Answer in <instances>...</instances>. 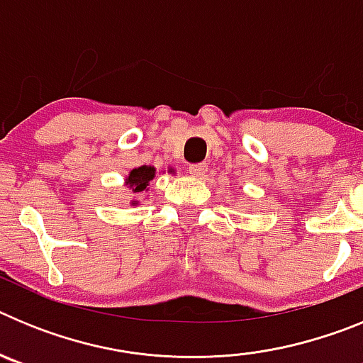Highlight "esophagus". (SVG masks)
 <instances>
[{
	"label": "esophagus",
	"mask_w": 363,
	"mask_h": 363,
	"mask_svg": "<svg viewBox=\"0 0 363 363\" xmlns=\"http://www.w3.org/2000/svg\"><path fill=\"white\" fill-rule=\"evenodd\" d=\"M189 172H191L194 178H205L207 165H205V163H191V165H189Z\"/></svg>",
	"instance_id": "1"
}]
</instances>
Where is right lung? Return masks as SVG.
Returning <instances> with one entry per match:
<instances>
[{"label": "right lung", "instance_id": "right-lung-1", "mask_svg": "<svg viewBox=\"0 0 363 363\" xmlns=\"http://www.w3.org/2000/svg\"><path fill=\"white\" fill-rule=\"evenodd\" d=\"M152 178H154V167L142 165L130 171L129 178H127V185L133 189V192H143Z\"/></svg>", "mask_w": 363, "mask_h": 363}]
</instances>
